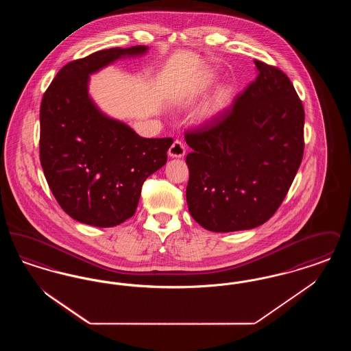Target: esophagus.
Returning <instances> with one entry per match:
<instances>
[{
    "label": "esophagus",
    "mask_w": 351,
    "mask_h": 351,
    "mask_svg": "<svg viewBox=\"0 0 351 351\" xmlns=\"http://www.w3.org/2000/svg\"><path fill=\"white\" fill-rule=\"evenodd\" d=\"M168 155H169L171 158H183L184 155H185V146H184L183 142L176 139V141L172 143V146L169 147Z\"/></svg>",
    "instance_id": "obj_1"
}]
</instances>
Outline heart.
<instances>
[{"mask_svg": "<svg viewBox=\"0 0 351 351\" xmlns=\"http://www.w3.org/2000/svg\"><path fill=\"white\" fill-rule=\"evenodd\" d=\"M230 100V95L228 90H221L217 95V97L212 101L209 105L205 106V109L202 110V117L210 118L215 116L221 109H223L228 102Z\"/></svg>", "mask_w": 351, "mask_h": 351, "instance_id": "obj_1", "label": "heart"}]
</instances>
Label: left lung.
I'll return each instance as SVG.
<instances>
[{
    "label": "left lung",
    "mask_w": 351,
    "mask_h": 351,
    "mask_svg": "<svg viewBox=\"0 0 351 351\" xmlns=\"http://www.w3.org/2000/svg\"><path fill=\"white\" fill-rule=\"evenodd\" d=\"M258 76L221 116L185 133L186 202L206 230L229 233L275 215L300 167L304 108L288 76L254 60Z\"/></svg>",
    "instance_id": "1"
}]
</instances>
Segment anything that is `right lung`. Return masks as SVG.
<instances>
[{
    "label": "right lung",
    "instance_id": "1",
    "mask_svg": "<svg viewBox=\"0 0 351 351\" xmlns=\"http://www.w3.org/2000/svg\"><path fill=\"white\" fill-rule=\"evenodd\" d=\"M147 50L114 47L69 62L43 95L40 165L62 209L82 223L110 228L132 217L145 180L167 162L172 138L139 136L88 95L89 75Z\"/></svg>",
    "mask_w": 351,
    "mask_h": 351
}]
</instances>
